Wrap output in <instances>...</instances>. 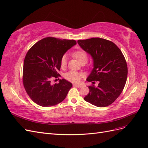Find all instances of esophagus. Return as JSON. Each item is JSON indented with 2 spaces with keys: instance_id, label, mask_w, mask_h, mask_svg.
Masks as SVG:
<instances>
[{
  "instance_id": "34e87169",
  "label": "esophagus",
  "mask_w": 148,
  "mask_h": 148,
  "mask_svg": "<svg viewBox=\"0 0 148 148\" xmlns=\"http://www.w3.org/2000/svg\"><path fill=\"white\" fill-rule=\"evenodd\" d=\"M73 86H76V87H78V88H81L82 86L81 84H74Z\"/></svg>"
}]
</instances>
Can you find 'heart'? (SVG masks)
<instances>
[{"instance_id":"heart-1","label":"heart","mask_w":148,"mask_h":148,"mask_svg":"<svg viewBox=\"0 0 148 148\" xmlns=\"http://www.w3.org/2000/svg\"><path fill=\"white\" fill-rule=\"evenodd\" d=\"M73 56L77 59L79 63H81L84 61H87L88 56L83 51H75L73 53ZM67 63V56L66 55H64L62 56L60 60V65L62 67H65ZM83 77V74L82 73H79L78 71L71 70L69 71L65 74V78L69 80V81L73 83H79L81 81L82 78Z\"/></svg>"}]
</instances>
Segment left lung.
<instances>
[{
    "instance_id": "8db88e82",
    "label": "left lung",
    "mask_w": 148,
    "mask_h": 148,
    "mask_svg": "<svg viewBox=\"0 0 148 148\" xmlns=\"http://www.w3.org/2000/svg\"><path fill=\"white\" fill-rule=\"evenodd\" d=\"M77 42L93 60V69L86 80L99 82L97 87H88L89 92L84 101L99 107L110 105L122 92L127 82V65L122 51L114 42L100 38Z\"/></svg>"
}]
</instances>
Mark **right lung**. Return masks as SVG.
I'll return each instance as SVG.
<instances>
[{
  "label": "right lung",
  "mask_w": 148,
  "mask_h": 148,
  "mask_svg": "<svg viewBox=\"0 0 148 148\" xmlns=\"http://www.w3.org/2000/svg\"><path fill=\"white\" fill-rule=\"evenodd\" d=\"M77 44L75 40L46 38L31 47L23 63V82L25 90L36 104L42 107L55 106L63 101L72 84L65 79L51 84L59 74L60 60L65 53Z\"/></svg>",
  "instance_id": "obj_1"
}]
</instances>
